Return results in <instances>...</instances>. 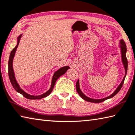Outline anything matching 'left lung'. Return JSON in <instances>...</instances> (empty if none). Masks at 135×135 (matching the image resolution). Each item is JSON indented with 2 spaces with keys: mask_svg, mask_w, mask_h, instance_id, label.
<instances>
[{
  "mask_svg": "<svg viewBox=\"0 0 135 135\" xmlns=\"http://www.w3.org/2000/svg\"><path fill=\"white\" fill-rule=\"evenodd\" d=\"M120 48H121V54H122V62H123V64L124 65V70H125V75L123 78V80L121 82L120 84L118 86V87L117 88V89L115 90L114 92L112 94H111L110 96L107 97L106 98H104V99H91V98H89L87 97L86 95H85L84 94H83V92L81 91V90L80 89V86H79V80H78V81L76 83V90H77V91L78 93V94L80 95V96L83 99L85 100V101L89 102H91V103H101L105 101L107 99H110V98H112L113 97H114L115 95L117 94L118 92L120 90L121 88L123 86V84L124 83V79H125L126 75L127 74V58L126 56V44L124 43V41L123 40H121L120 41Z\"/></svg>",
  "mask_w": 135,
  "mask_h": 135,
  "instance_id": "left-lung-1",
  "label": "left lung"
}]
</instances>
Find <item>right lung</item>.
I'll use <instances>...</instances> for the list:
<instances>
[{
	"instance_id": "add662e5",
	"label": "right lung",
	"mask_w": 135,
	"mask_h": 135,
	"mask_svg": "<svg viewBox=\"0 0 135 135\" xmlns=\"http://www.w3.org/2000/svg\"><path fill=\"white\" fill-rule=\"evenodd\" d=\"M21 36H22V35H19L18 37V43H17V45L15 47L13 50H12V51L11 52V54H10L9 62H8V74H9V77L10 81H11V84L12 85V86H13V87L14 88V89L17 92H18L19 93H20V94L22 95L23 97L26 98V99H31V100L42 99V98L48 96V95H50L51 94V93L52 92V90L54 89V85L55 84L56 81H57V80L60 77L61 75L64 74L66 73V71H67L69 69L70 67H68V66H65V67H63L62 68H60L59 70H57L56 72H55L54 74L53 77H52L51 88L50 89V90H49L48 91H46V93H44V94L40 95H36H36H32L27 94L26 92H25L23 90H22L21 89L20 87H19V84H18V83H17L16 80L15 79V74H14V71H13V65H12L14 56H15V54L16 49H17V48H18V46L19 45V41H20V40L21 38Z\"/></svg>"
}]
</instances>
